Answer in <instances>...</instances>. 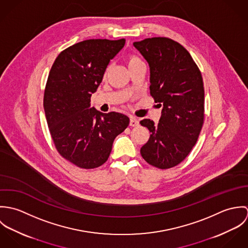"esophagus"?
<instances>
[{"label":"esophagus","instance_id":"1","mask_svg":"<svg viewBox=\"0 0 248 248\" xmlns=\"http://www.w3.org/2000/svg\"><path fill=\"white\" fill-rule=\"evenodd\" d=\"M139 124H140V122L136 117H134V116L130 117V126L137 127V126H139Z\"/></svg>","mask_w":248,"mask_h":248}]
</instances>
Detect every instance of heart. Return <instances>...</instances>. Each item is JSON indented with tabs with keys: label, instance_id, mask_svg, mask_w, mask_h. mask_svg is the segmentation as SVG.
I'll return each mask as SVG.
<instances>
[{
	"label": "heart",
	"instance_id": "heart-1",
	"mask_svg": "<svg viewBox=\"0 0 248 248\" xmlns=\"http://www.w3.org/2000/svg\"><path fill=\"white\" fill-rule=\"evenodd\" d=\"M138 63H141V60L136 56H132L128 60V66H132V65H135Z\"/></svg>",
	"mask_w": 248,
	"mask_h": 248
}]
</instances>
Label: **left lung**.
I'll use <instances>...</instances> for the list:
<instances>
[{
    "label": "left lung",
    "instance_id": "obj_1",
    "mask_svg": "<svg viewBox=\"0 0 248 248\" xmlns=\"http://www.w3.org/2000/svg\"><path fill=\"white\" fill-rule=\"evenodd\" d=\"M150 68V93L159 103L158 123L143 119L151 133L140 149L149 164L169 169L189 155L201 133L204 116L202 73L190 53L176 41L155 37L135 42Z\"/></svg>",
    "mask_w": 248,
    "mask_h": 248
}]
</instances>
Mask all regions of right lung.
<instances>
[{
	"instance_id": "1",
	"label": "right lung",
	"mask_w": 248,
	"mask_h": 248,
	"mask_svg": "<svg viewBox=\"0 0 248 248\" xmlns=\"http://www.w3.org/2000/svg\"><path fill=\"white\" fill-rule=\"evenodd\" d=\"M124 45L125 39L77 43L57 56L49 71L44 95L48 129L59 154L77 167L104 164L114 139L129 125L123 113L91 107L109 61Z\"/></svg>"
}]
</instances>
